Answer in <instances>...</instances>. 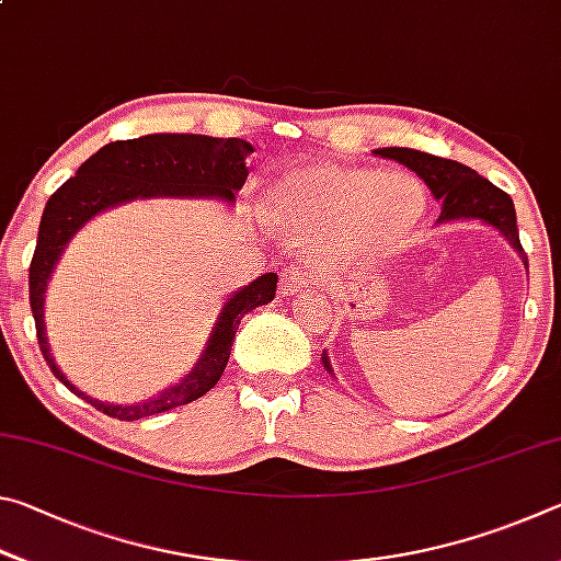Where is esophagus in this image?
Here are the masks:
<instances>
[{"label":"esophagus","mask_w":561,"mask_h":561,"mask_svg":"<svg viewBox=\"0 0 561 561\" xmlns=\"http://www.w3.org/2000/svg\"><path fill=\"white\" fill-rule=\"evenodd\" d=\"M304 287H307V274H304L301 267H297V264H291V267L282 270V274H279V291L284 294V297H294V294L304 291Z\"/></svg>","instance_id":"obj_1"}]
</instances>
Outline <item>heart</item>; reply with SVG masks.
<instances>
[{
	"label": "heart",
	"instance_id": "1",
	"mask_svg": "<svg viewBox=\"0 0 561 561\" xmlns=\"http://www.w3.org/2000/svg\"><path fill=\"white\" fill-rule=\"evenodd\" d=\"M270 213L339 257H371L403 244L425 213L405 175L351 165H301L270 187Z\"/></svg>",
	"mask_w": 561,
	"mask_h": 561
}]
</instances>
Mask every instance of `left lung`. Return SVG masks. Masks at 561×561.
<instances>
[{
    "mask_svg": "<svg viewBox=\"0 0 561 561\" xmlns=\"http://www.w3.org/2000/svg\"><path fill=\"white\" fill-rule=\"evenodd\" d=\"M376 156L396 160V163L413 170V173L431 187L435 201H440L443 205L438 222L482 220L485 225L495 227V230L512 244V250L519 254L522 262L527 264V254L519 244L517 215L515 205H512V197L507 193H502L497 185H492L488 178L478 175L468 165L455 163V160L423 153V150L413 148H378ZM321 360H324L327 371H331L327 351Z\"/></svg>",
    "mask_w": 561,
    "mask_h": 561,
    "instance_id": "obj_1",
    "label": "left lung"
}]
</instances>
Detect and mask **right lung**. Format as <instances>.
I'll use <instances>...</instances> for the list:
<instances>
[{"mask_svg":"<svg viewBox=\"0 0 561 561\" xmlns=\"http://www.w3.org/2000/svg\"><path fill=\"white\" fill-rule=\"evenodd\" d=\"M252 150L254 148L242 138H210L193 136V133H153V136L133 140H116L96 150L46 203L30 267V304L36 321V341L51 374L71 393L99 408L101 413L118 421H140L146 415L165 413L170 408L205 396L220 381L242 317L274 299L277 274H262L227 297L203 356L178 383L144 403L116 405L79 391L59 371L49 354V341L44 331V294L66 244L91 217L136 197H215V201L234 203V193L250 175L244 160Z\"/></svg>","mask_w":561,"mask_h":561,"instance_id":"obj_1","label":"right lung"}]
</instances>
